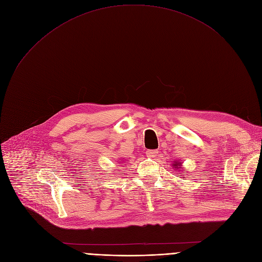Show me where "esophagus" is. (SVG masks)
<instances>
[{"label":"esophagus","mask_w":262,"mask_h":262,"mask_svg":"<svg viewBox=\"0 0 262 262\" xmlns=\"http://www.w3.org/2000/svg\"><path fill=\"white\" fill-rule=\"evenodd\" d=\"M146 155H147V157H155L157 155V152L155 149H149L146 152Z\"/></svg>","instance_id":"esophagus-1"}]
</instances>
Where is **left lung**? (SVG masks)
Segmentation results:
<instances>
[{
  "mask_svg": "<svg viewBox=\"0 0 262 262\" xmlns=\"http://www.w3.org/2000/svg\"><path fill=\"white\" fill-rule=\"evenodd\" d=\"M173 167L176 171H181L182 170V164L180 161H174L173 162Z\"/></svg>",
  "mask_w": 262,
  "mask_h": 262,
  "instance_id": "8db88e82",
  "label": "left lung"
}]
</instances>
